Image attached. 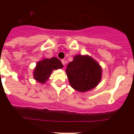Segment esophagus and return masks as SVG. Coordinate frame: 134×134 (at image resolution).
Segmentation results:
<instances>
[{
    "label": "esophagus",
    "mask_w": 134,
    "mask_h": 134,
    "mask_svg": "<svg viewBox=\"0 0 134 134\" xmlns=\"http://www.w3.org/2000/svg\"><path fill=\"white\" fill-rule=\"evenodd\" d=\"M62 63L63 65H65V61L64 59H62Z\"/></svg>",
    "instance_id": "esophagus-1"
}]
</instances>
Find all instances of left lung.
I'll use <instances>...</instances> for the list:
<instances>
[{"label":"left lung","mask_w":134,"mask_h":134,"mask_svg":"<svg viewBox=\"0 0 134 134\" xmlns=\"http://www.w3.org/2000/svg\"><path fill=\"white\" fill-rule=\"evenodd\" d=\"M66 73L74 90L86 92L94 88L100 82L102 68L91 56L79 54L67 65Z\"/></svg>","instance_id":"8db88e82"}]
</instances>
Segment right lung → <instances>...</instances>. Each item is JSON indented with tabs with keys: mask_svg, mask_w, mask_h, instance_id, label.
<instances>
[{
	"mask_svg": "<svg viewBox=\"0 0 134 134\" xmlns=\"http://www.w3.org/2000/svg\"><path fill=\"white\" fill-rule=\"evenodd\" d=\"M63 67V64L57 58H44L37 62L36 64V67L34 71V78L37 82L44 83L51 76L53 70Z\"/></svg>",
	"mask_w": 134,
	"mask_h": 134,
	"instance_id": "right-lung-1",
	"label": "right lung"
}]
</instances>
